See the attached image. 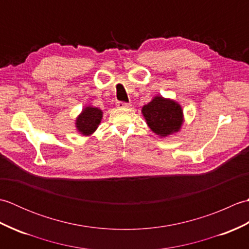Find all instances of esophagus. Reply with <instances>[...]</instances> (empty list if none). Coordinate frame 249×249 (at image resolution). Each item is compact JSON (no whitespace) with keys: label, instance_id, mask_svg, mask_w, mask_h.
I'll return each mask as SVG.
<instances>
[{"label":"esophagus","instance_id":"1","mask_svg":"<svg viewBox=\"0 0 249 249\" xmlns=\"http://www.w3.org/2000/svg\"><path fill=\"white\" fill-rule=\"evenodd\" d=\"M116 107L118 108H128V107H130V104L124 103V102H118L116 103Z\"/></svg>","mask_w":249,"mask_h":249}]
</instances>
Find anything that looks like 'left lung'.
<instances>
[{
  "instance_id": "1",
  "label": "left lung",
  "mask_w": 249,
  "mask_h": 249,
  "mask_svg": "<svg viewBox=\"0 0 249 249\" xmlns=\"http://www.w3.org/2000/svg\"><path fill=\"white\" fill-rule=\"evenodd\" d=\"M146 124L154 133L166 137L179 130L183 123L181 106L171 99L156 96L142 108Z\"/></svg>"
}]
</instances>
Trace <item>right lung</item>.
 <instances>
[{"mask_svg": "<svg viewBox=\"0 0 249 249\" xmlns=\"http://www.w3.org/2000/svg\"><path fill=\"white\" fill-rule=\"evenodd\" d=\"M103 118V111L98 108L87 107L82 110L81 114L78 116L76 121V127L84 136L93 134Z\"/></svg>", "mask_w": 249, "mask_h": 249, "instance_id": "obj_1", "label": "right lung"}]
</instances>
